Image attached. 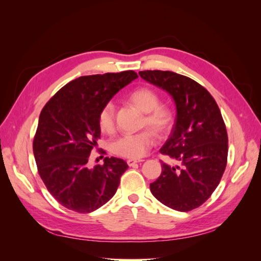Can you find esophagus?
Listing matches in <instances>:
<instances>
[{
  "label": "esophagus",
  "instance_id": "esophagus-1",
  "mask_svg": "<svg viewBox=\"0 0 261 261\" xmlns=\"http://www.w3.org/2000/svg\"><path fill=\"white\" fill-rule=\"evenodd\" d=\"M141 161H143V160H134V159H129V160H127V164L129 165V167H134V165L139 163V162H141Z\"/></svg>",
  "mask_w": 261,
  "mask_h": 261
}]
</instances>
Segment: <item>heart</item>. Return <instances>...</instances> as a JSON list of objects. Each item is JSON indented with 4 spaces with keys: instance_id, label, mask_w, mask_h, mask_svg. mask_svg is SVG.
I'll list each match as a JSON object with an SVG mask.
<instances>
[{
    "instance_id": "obj_1",
    "label": "heart",
    "mask_w": 261,
    "mask_h": 261,
    "mask_svg": "<svg viewBox=\"0 0 261 261\" xmlns=\"http://www.w3.org/2000/svg\"><path fill=\"white\" fill-rule=\"evenodd\" d=\"M129 99L139 110L146 113L145 126H148L156 134H164L171 128L173 114L170 109L160 106L161 100L155 91L147 87H141L132 92ZM98 124L100 129L106 134H112L115 130L116 107L114 102L108 101L102 106L98 114ZM153 144V134L150 130H144L136 134H124L115 138L110 148L116 155L139 159L146 154Z\"/></svg>"
}]
</instances>
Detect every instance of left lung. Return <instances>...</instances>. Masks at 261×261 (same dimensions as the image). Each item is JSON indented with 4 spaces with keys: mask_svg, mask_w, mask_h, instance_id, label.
<instances>
[{
    "mask_svg": "<svg viewBox=\"0 0 261 261\" xmlns=\"http://www.w3.org/2000/svg\"><path fill=\"white\" fill-rule=\"evenodd\" d=\"M146 82L174 100L176 118L160 149L176 165L162 162L150 191L165 206L191 211L206 201L219 185L227 160V133L216 100L201 85L170 70L139 72Z\"/></svg>",
    "mask_w": 261,
    "mask_h": 261,
    "instance_id": "obj_1",
    "label": "left lung"
}]
</instances>
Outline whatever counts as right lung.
Instances as JSON below:
<instances>
[{
	"label": "right lung",
	"mask_w": 261,
	"mask_h": 261,
	"mask_svg": "<svg viewBox=\"0 0 261 261\" xmlns=\"http://www.w3.org/2000/svg\"><path fill=\"white\" fill-rule=\"evenodd\" d=\"M137 77L134 70L82 76L42 109L33 145L35 159L45 187L65 208L92 212L116 193L127 163L114 156L92 169L87 163L101 135L100 109Z\"/></svg>",
	"instance_id": "right-lung-1"
}]
</instances>
